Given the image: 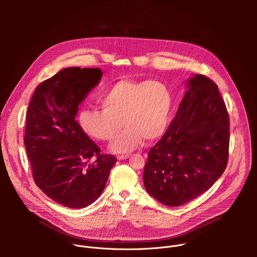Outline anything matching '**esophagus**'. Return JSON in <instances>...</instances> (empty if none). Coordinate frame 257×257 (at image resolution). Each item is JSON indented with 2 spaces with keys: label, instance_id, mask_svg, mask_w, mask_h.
I'll use <instances>...</instances> for the list:
<instances>
[{
  "label": "esophagus",
  "instance_id": "obj_1",
  "mask_svg": "<svg viewBox=\"0 0 257 257\" xmlns=\"http://www.w3.org/2000/svg\"><path fill=\"white\" fill-rule=\"evenodd\" d=\"M128 158H130V155H123V156H118V160H126V159H128Z\"/></svg>",
  "mask_w": 257,
  "mask_h": 257
}]
</instances>
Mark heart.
Instances as JSON below:
<instances>
[{
    "mask_svg": "<svg viewBox=\"0 0 257 257\" xmlns=\"http://www.w3.org/2000/svg\"><path fill=\"white\" fill-rule=\"evenodd\" d=\"M101 109L84 108L78 122L82 130L100 141H112L123 125L124 131L111 145L117 154L129 153L143 142L155 141L166 131L172 114L170 88L156 80H120L100 96Z\"/></svg>",
    "mask_w": 257,
    "mask_h": 257,
    "instance_id": "obj_1",
    "label": "heart"
}]
</instances>
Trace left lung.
Instances as JSON below:
<instances>
[{"mask_svg": "<svg viewBox=\"0 0 257 257\" xmlns=\"http://www.w3.org/2000/svg\"><path fill=\"white\" fill-rule=\"evenodd\" d=\"M187 87L176 117L149 152L143 172L145 189L168 206L207 191L228 164L230 119L217 85L198 74Z\"/></svg>", "mask_w": 257, "mask_h": 257, "instance_id": "obj_1", "label": "left lung"}]
</instances>
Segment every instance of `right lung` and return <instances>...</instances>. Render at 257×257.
<instances>
[{"mask_svg":"<svg viewBox=\"0 0 257 257\" xmlns=\"http://www.w3.org/2000/svg\"><path fill=\"white\" fill-rule=\"evenodd\" d=\"M101 75L98 68L63 69L38 85L27 108L24 145L33 180L69 208L94 202L117 162L113 155L100 154L75 119L79 103Z\"/></svg>","mask_w":257,"mask_h":257,"instance_id":"1","label":"right lung"}]
</instances>
